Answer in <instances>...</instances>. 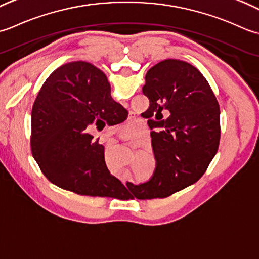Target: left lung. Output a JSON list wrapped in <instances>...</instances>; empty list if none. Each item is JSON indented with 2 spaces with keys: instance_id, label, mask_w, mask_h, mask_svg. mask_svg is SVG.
<instances>
[{
  "instance_id": "8db88e82",
  "label": "left lung",
  "mask_w": 259,
  "mask_h": 259,
  "mask_svg": "<svg viewBox=\"0 0 259 259\" xmlns=\"http://www.w3.org/2000/svg\"><path fill=\"white\" fill-rule=\"evenodd\" d=\"M149 124L156 168L134 186L139 200L166 198L196 183L217 154L220 108L207 79L190 63L166 59L145 75Z\"/></svg>"
}]
</instances>
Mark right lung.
Listing matches in <instances>:
<instances>
[{
    "label": "right lung",
    "instance_id": "obj_1",
    "mask_svg": "<svg viewBox=\"0 0 259 259\" xmlns=\"http://www.w3.org/2000/svg\"><path fill=\"white\" fill-rule=\"evenodd\" d=\"M127 115L97 67L73 61L57 68L31 112V150L41 172L55 186L80 196L127 198L132 184L126 188L110 174L104 146L89 134L103 119L116 125Z\"/></svg>",
    "mask_w": 259,
    "mask_h": 259
}]
</instances>
